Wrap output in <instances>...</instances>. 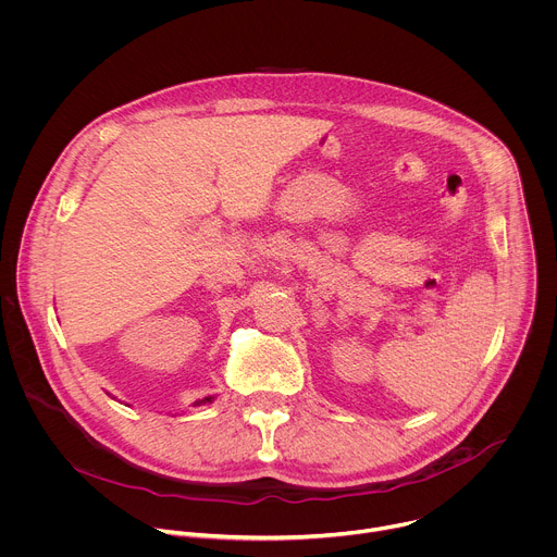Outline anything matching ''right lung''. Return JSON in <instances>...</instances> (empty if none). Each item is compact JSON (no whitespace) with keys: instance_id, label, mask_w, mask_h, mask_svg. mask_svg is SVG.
I'll return each instance as SVG.
<instances>
[{"instance_id":"add662e5","label":"right lung","mask_w":557,"mask_h":557,"mask_svg":"<svg viewBox=\"0 0 557 557\" xmlns=\"http://www.w3.org/2000/svg\"><path fill=\"white\" fill-rule=\"evenodd\" d=\"M212 399H214V397H206V399H199V401H195V406H203V404H212Z\"/></svg>"}]
</instances>
